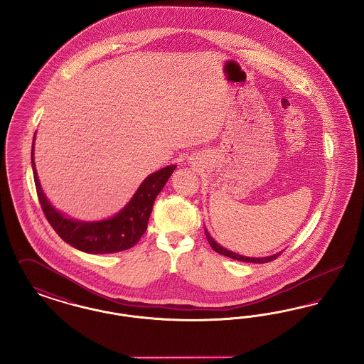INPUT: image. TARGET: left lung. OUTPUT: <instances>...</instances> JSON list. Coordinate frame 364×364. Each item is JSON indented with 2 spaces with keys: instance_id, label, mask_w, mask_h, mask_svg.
Returning a JSON list of instances; mask_svg holds the SVG:
<instances>
[{
  "instance_id": "1",
  "label": "left lung",
  "mask_w": 364,
  "mask_h": 364,
  "mask_svg": "<svg viewBox=\"0 0 364 364\" xmlns=\"http://www.w3.org/2000/svg\"><path fill=\"white\" fill-rule=\"evenodd\" d=\"M205 235H206V237H208V244H210V247H211L215 252H218V254H221V255H225V257H228V258H232V259L240 260V262H247V263H267V262H272V260L276 259L277 257L281 255V252H278V254L270 255V257H264V258H250V257H242V255H239V254H236V252H232V251L226 250V248H224L223 245H220L218 242H214V239L210 236V233H208L206 229H205Z\"/></svg>"
}]
</instances>
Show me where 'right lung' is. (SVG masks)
I'll use <instances>...</instances> for the list:
<instances>
[{"mask_svg":"<svg viewBox=\"0 0 364 364\" xmlns=\"http://www.w3.org/2000/svg\"><path fill=\"white\" fill-rule=\"evenodd\" d=\"M34 140L31 164L35 188L41 208L55 233L72 247L88 254H112L134 247L146 232L156 195L164 188L171 174L173 173L176 165L162 168L156 173L146 177L129 203L114 217L97 223H82L67 218L64 214L53 208L45 196L35 169Z\"/></svg>","mask_w":364,"mask_h":364,"instance_id":"obj_1","label":"right lung"}]
</instances>
